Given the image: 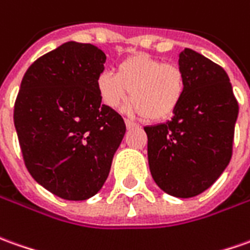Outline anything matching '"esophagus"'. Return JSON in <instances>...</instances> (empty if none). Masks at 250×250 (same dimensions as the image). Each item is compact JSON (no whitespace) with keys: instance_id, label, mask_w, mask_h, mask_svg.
<instances>
[{"instance_id":"esophagus-1","label":"esophagus","mask_w":250,"mask_h":250,"mask_svg":"<svg viewBox=\"0 0 250 250\" xmlns=\"http://www.w3.org/2000/svg\"><path fill=\"white\" fill-rule=\"evenodd\" d=\"M125 123L127 128H134V127H137V123H134L132 120H128V119H125Z\"/></svg>"}]
</instances>
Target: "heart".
I'll return each mask as SVG.
<instances>
[{"mask_svg":"<svg viewBox=\"0 0 250 250\" xmlns=\"http://www.w3.org/2000/svg\"><path fill=\"white\" fill-rule=\"evenodd\" d=\"M186 74L179 64L139 53L127 57L118 65L116 74L101 72L97 90L101 103L116 109L130 93L127 109L149 120L172 116L186 93Z\"/></svg>","mask_w":250,"mask_h":250,"instance_id":"b5f03b06","label":"heart"}]
</instances>
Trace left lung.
Returning <instances> with one entry per match:
<instances>
[{
	"mask_svg": "<svg viewBox=\"0 0 250 250\" xmlns=\"http://www.w3.org/2000/svg\"><path fill=\"white\" fill-rule=\"evenodd\" d=\"M179 65L186 93L167 123L145 127L156 185L179 198L198 196L216 182L232 154L238 103L223 68L185 49Z\"/></svg>",
	"mask_w": 250,
	"mask_h": 250,
	"instance_id": "left-lung-1",
	"label": "left lung"
}]
</instances>
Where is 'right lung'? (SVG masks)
Returning <instances> with one entry per match:
<instances>
[{
    "instance_id": "obj_1",
    "label": "right lung",
    "mask_w": 250,
    "mask_h": 250,
    "mask_svg": "<svg viewBox=\"0 0 250 250\" xmlns=\"http://www.w3.org/2000/svg\"><path fill=\"white\" fill-rule=\"evenodd\" d=\"M105 60L91 43H62L30 65L15 101L25 167L64 200L82 201L98 193L125 137L123 118L98 96Z\"/></svg>"
}]
</instances>
